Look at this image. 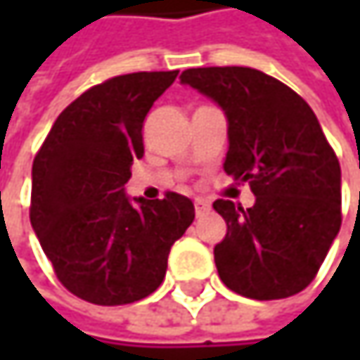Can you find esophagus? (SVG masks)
<instances>
[{"mask_svg":"<svg viewBox=\"0 0 360 360\" xmlns=\"http://www.w3.org/2000/svg\"><path fill=\"white\" fill-rule=\"evenodd\" d=\"M193 206H195V214H198V217H202V214H206V212L210 210V204H208L206 200H195Z\"/></svg>","mask_w":360,"mask_h":360,"instance_id":"34e87169","label":"esophagus"}]
</instances>
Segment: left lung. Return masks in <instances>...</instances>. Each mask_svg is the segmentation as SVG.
Here are the masks:
<instances>
[{
    "label": "left lung",
    "instance_id": "obj_1",
    "mask_svg": "<svg viewBox=\"0 0 360 360\" xmlns=\"http://www.w3.org/2000/svg\"><path fill=\"white\" fill-rule=\"evenodd\" d=\"M183 85L227 116V175L248 181L250 208L217 200L227 236L214 246L221 281L252 300L302 292L342 225V173L311 106L281 81L246 66L187 68Z\"/></svg>",
    "mask_w": 360,
    "mask_h": 360
}]
</instances>
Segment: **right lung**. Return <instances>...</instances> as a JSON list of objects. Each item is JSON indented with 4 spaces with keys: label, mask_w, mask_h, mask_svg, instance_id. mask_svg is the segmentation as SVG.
<instances>
[{
    "label": "right lung",
    "mask_w": 360,
    "mask_h": 360,
    "mask_svg": "<svg viewBox=\"0 0 360 360\" xmlns=\"http://www.w3.org/2000/svg\"><path fill=\"white\" fill-rule=\"evenodd\" d=\"M179 70L131 72L87 89L56 118L33 162L31 225L62 285L102 307L131 304L165 279L193 202L129 198L143 120Z\"/></svg>",
    "instance_id": "obj_1"
}]
</instances>
